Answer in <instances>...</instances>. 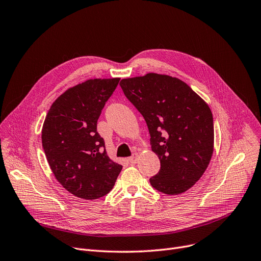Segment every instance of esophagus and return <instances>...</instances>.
<instances>
[{
  "label": "esophagus",
  "mask_w": 261,
  "mask_h": 261,
  "mask_svg": "<svg viewBox=\"0 0 261 261\" xmlns=\"http://www.w3.org/2000/svg\"><path fill=\"white\" fill-rule=\"evenodd\" d=\"M128 160H129V163H130V164L135 165L136 163H137V160H138V154H137V153L133 154V156H130V157L128 158Z\"/></svg>",
  "instance_id": "34e87169"
}]
</instances>
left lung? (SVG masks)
<instances>
[{"mask_svg": "<svg viewBox=\"0 0 261 261\" xmlns=\"http://www.w3.org/2000/svg\"><path fill=\"white\" fill-rule=\"evenodd\" d=\"M127 100L144 118L160 169L150 178L165 194L187 191L201 178L214 152V118L209 106L178 79L148 73L122 80Z\"/></svg>", "mask_w": 261, "mask_h": 261, "instance_id": "1", "label": "left lung"}]
</instances>
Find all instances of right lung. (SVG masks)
Segmentation results:
<instances>
[{
	"label": "right lung",
	"mask_w": 261,
	"mask_h": 261,
	"mask_svg": "<svg viewBox=\"0 0 261 261\" xmlns=\"http://www.w3.org/2000/svg\"><path fill=\"white\" fill-rule=\"evenodd\" d=\"M120 79L88 80L52 104L42 127V147L56 179L73 195L96 200L114 188L122 166L111 160L96 124Z\"/></svg>",
	"instance_id": "add662e5"
}]
</instances>
